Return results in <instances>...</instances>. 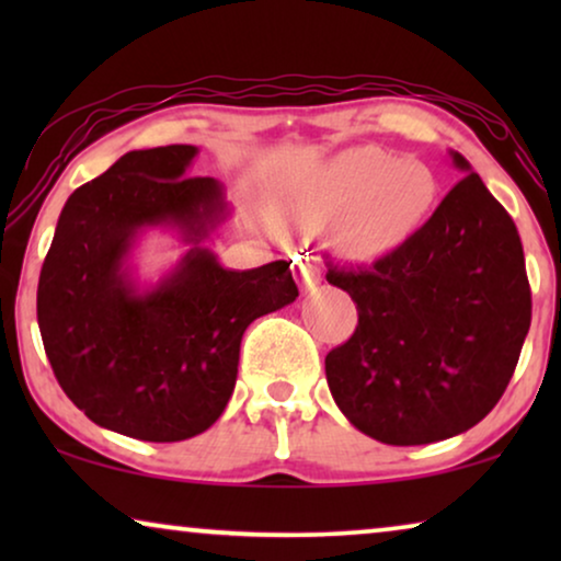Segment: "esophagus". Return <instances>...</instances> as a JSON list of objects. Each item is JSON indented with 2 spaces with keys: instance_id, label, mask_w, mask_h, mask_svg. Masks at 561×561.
I'll return each mask as SVG.
<instances>
[{
  "instance_id": "obj_1",
  "label": "esophagus",
  "mask_w": 561,
  "mask_h": 561,
  "mask_svg": "<svg viewBox=\"0 0 561 561\" xmlns=\"http://www.w3.org/2000/svg\"><path fill=\"white\" fill-rule=\"evenodd\" d=\"M294 278L298 280V286H301L304 294H309L321 283V267L313 257L309 255H298L294 260Z\"/></svg>"
}]
</instances>
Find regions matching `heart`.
<instances>
[{"label": "heart", "mask_w": 561, "mask_h": 561, "mask_svg": "<svg viewBox=\"0 0 561 561\" xmlns=\"http://www.w3.org/2000/svg\"><path fill=\"white\" fill-rule=\"evenodd\" d=\"M439 179L419 158L359 145L324 160L288 191L280 214L304 227H329L334 252L378 263L416 237L436 209Z\"/></svg>", "instance_id": "heart-1"}]
</instances>
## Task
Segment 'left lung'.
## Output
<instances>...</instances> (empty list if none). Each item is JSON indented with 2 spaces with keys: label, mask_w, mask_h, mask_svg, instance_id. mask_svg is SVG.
<instances>
[{
  "label": "left lung",
  "mask_w": 561,
  "mask_h": 561,
  "mask_svg": "<svg viewBox=\"0 0 561 561\" xmlns=\"http://www.w3.org/2000/svg\"><path fill=\"white\" fill-rule=\"evenodd\" d=\"M467 173L409 244L373 265H332L357 329L329 352L334 403L359 432L413 447L449 439L493 411L531 327L518 229L459 152Z\"/></svg>",
  "instance_id": "obj_1"
}]
</instances>
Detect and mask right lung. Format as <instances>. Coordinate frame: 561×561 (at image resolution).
Instances as JSON below:
<instances>
[{"instance_id": "right-lung-1", "label": "right lung", "mask_w": 561, "mask_h": 561, "mask_svg": "<svg viewBox=\"0 0 561 561\" xmlns=\"http://www.w3.org/2000/svg\"><path fill=\"white\" fill-rule=\"evenodd\" d=\"M194 145L133 150L76 188L37 283V324L64 393L94 424L142 442L202 434L232 398L240 342L294 304L290 263L229 271L206 240L229 217L225 186L186 179ZM150 228L190 250L140 287L131 252Z\"/></svg>"}]
</instances>
